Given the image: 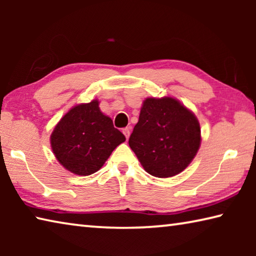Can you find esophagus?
I'll return each mask as SVG.
<instances>
[{
  "mask_svg": "<svg viewBox=\"0 0 256 256\" xmlns=\"http://www.w3.org/2000/svg\"><path fill=\"white\" fill-rule=\"evenodd\" d=\"M123 133H124L125 138H128L130 133H131V128H123Z\"/></svg>",
  "mask_w": 256,
  "mask_h": 256,
  "instance_id": "obj_1",
  "label": "esophagus"
}]
</instances>
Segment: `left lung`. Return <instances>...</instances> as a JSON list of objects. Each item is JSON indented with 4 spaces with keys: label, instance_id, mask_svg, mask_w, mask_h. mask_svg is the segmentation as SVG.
Instances as JSON below:
<instances>
[{
    "label": "left lung",
    "instance_id": "left-lung-1",
    "mask_svg": "<svg viewBox=\"0 0 256 256\" xmlns=\"http://www.w3.org/2000/svg\"><path fill=\"white\" fill-rule=\"evenodd\" d=\"M128 144L150 175L175 176L188 166L200 148V123L175 98H146Z\"/></svg>",
    "mask_w": 256,
    "mask_h": 256
}]
</instances>
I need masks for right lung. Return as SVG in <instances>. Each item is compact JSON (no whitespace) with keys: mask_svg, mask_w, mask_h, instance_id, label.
Returning a JSON list of instances; mask_svg holds the SVG:
<instances>
[{"mask_svg":"<svg viewBox=\"0 0 256 256\" xmlns=\"http://www.w3.org/2000/svg\"><path fill=\"white\" fill-rule=\"evenodd\" d=\"M124 141V134L99 110L98 100L71 108L50 136L52 150L58 162L80 176L98 172Z\"/></svg>","mask_w":256,"mask_h":256,"instance_id":"right-lung-1","label":"right lung"}]
</instances>
